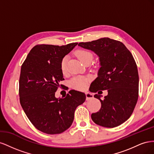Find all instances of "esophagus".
<instances>
[{"label": "esophagus", "mask_w": 154, "mask_h": 154, "mask_svg": "<svg viewBox=\"0 0 154 154\" xmlns=\"http://www.w3.org/2000/svg\"><path fill=\"white\" fill-rule=\"evenodd\" d=\"M93 97H94V96H93V95L91 94V93H90V92H87L86 93V100L87 101L92 99Z\"/></svg>", "instance_id": "1"}]
</instances>
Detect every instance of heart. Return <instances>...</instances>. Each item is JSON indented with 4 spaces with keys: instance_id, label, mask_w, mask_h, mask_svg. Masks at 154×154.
<instances>
[{
    "instance_id": "heart-1",
    "label": "heart",
    "mask_w": 154,
    "mask_h": 154,
    "mask_svg": "<svg viewBox=\"0 0 154 154\" xmlns=\"http://www.w3.org/2000/svg\"><path fill=\"white\" fill-rule=\"evenodd\" d=\"M76 55L78 58L84 64L87 62H91L93 58V55L90 51L87 50L80 49L76 52ZM67 61V57H64L60 63V68L63 73L66 71V64ZM88 78L84 76H74L71 80V85L72 88L77 90H85L88 85Z\"/></svg>"
}]
</instances>
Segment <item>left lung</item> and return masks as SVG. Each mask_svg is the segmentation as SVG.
I'll return each mask as SVG.
<instances>
[{
    "label": "left lung",
    "mask_w": 154,
    "mask_h": 154,
    "mask_svg": "<svg viewBox=\"0 0 154 154\" xmlns=\"http://www.w3.org/2000/svg\"><path fill=\"white\" fill-rule=\"evenodd\" d=\"M78 46L93 51L100 60L97 77L89 90L97 92L94 97L100 100L101 107L91 118L102 127H118L130 117L138 99L139 75L133 56L122 42L109 38L81 42ZM104 90L108 94L101 100L99 94Z\"/></svg>",
    "instance_id": "1"
}]
</instances>
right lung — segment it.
<instances>
[{"label": "right lung", "mask_w": 154, "mask_h": 154, "mask_svg": "<svg viewBox=\"0 0 154 154\" xmlns=\"http://www.w3.org/2000/svg\"><path fill=\"white\" fill-rule=\"evenodd\" d=\"M77 44L37 45L21 67L20 104L30 122L41 132L58 134L66 131L73 122L76 107L85 101V93L75 90L62 97H55L59 83L64 80L62 59Z\"/></svg>", "instance_id": "right-lung-1"}]
</instances>
